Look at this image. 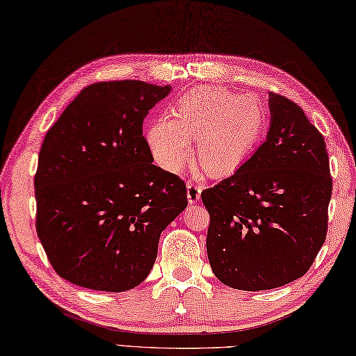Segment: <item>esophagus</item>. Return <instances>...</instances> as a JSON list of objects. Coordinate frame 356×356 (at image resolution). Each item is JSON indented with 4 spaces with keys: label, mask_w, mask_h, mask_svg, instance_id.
Here are the masks:
<instances>
[{
    "label": "esophagus",
    "mask_w": 356,
    "mask_h": 356,
    "mask_svg": "<svg viewBox=\"0 0 356 356\" xmlns=\"http://www.w3.org/2000/svg\"><path fill=\"white\" fill-rule=\"evenodd\" d=\"M201 192L202 187L195 183H188L187 184V199L190 204H196L199 199H201Z\"/></svg>",
    "instance_id": "1"
}]
</instances>
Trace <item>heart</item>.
Segmentation results:
<instances>
[{
	"label": "heart",
	"instance_id": "obj_1",
	"mask_svg": "<svg viewBox=\"0 0 356 356\" xmlns=\"http://www.w3.org/2000/svg\"><path fill=\"white\" fill-rule=\"evenodd\" d=\"M175 120L161 116L146 131V143L155 163L179 173L193 154L210 177L236 170L261 136L266 113L257 99L220 88H199L179 98Z\"/></svg>",
	"mask_w": 356,
	"mask_h": 356
}]
</instances>
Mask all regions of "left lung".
<instances>
[{
  "label": "left lung",
  "instance_id": "8db88e82",
  "mask_svg": "<svg viewBox=\"0 0 356 356\" xmlns=\"http://www.w3.org/2000/svg\"><path fill=\"white\" fill-rule=\"evenodd\" d=\"M268 108L266 142L201 193L213 272L246 291L278 289L308 272L325 243L332 193L323 136L282 95L268 93Z\"/></svg>",
  "mask_w": 356,
  "mask_h": 356
}]
</instances>
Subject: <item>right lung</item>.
Wrapping results in <instances>:
<instances>
[{"label": "right lung", "mask_w": 356, "mask_h": 356, "mask_svg": "<svg viewBox=\"0 0 356 356\" xmlns=\"http://www.w3.org/2000/svg\"><path fill=\"white\" fill-rule=\"evenodd\" d=\"M170 86L83 89L39 152L36 229L51 266L78 287L120 293L146 280L161 231L187 207L183 179L152 164L143 119Z\"/></svg>", "instance_id": "1"}]
</instances>
